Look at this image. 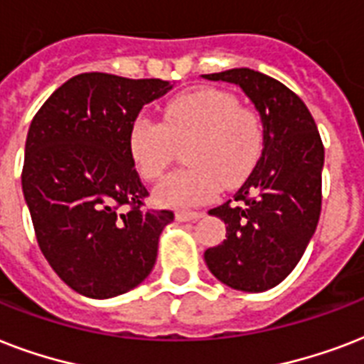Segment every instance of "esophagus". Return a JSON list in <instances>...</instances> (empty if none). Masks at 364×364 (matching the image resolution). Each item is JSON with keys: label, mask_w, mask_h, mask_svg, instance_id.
Masks as SVG:
<instances>
[{"label": "esophagus", "mask_w": 364, "mask_h": 364, "mask_svg": "<svg viewBox=\"0 0 364 364\" xmlns=\"http://www.w3.org/2000/svg\"><path fill=\"white\" fill-rule=\"evenodd\" d=\"M202 217H204V213H200V211H177L176 221L179 223L198 221V219H202Z\"/></svg>", "instance_id": "1"}]
</instances>
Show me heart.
I'll list each match as a JSON object with an SVG mask.
<instances>
[{"label":"heart","mask_w":364,"mask_h":364,"mask_svg":"<svg viewBox=\"0 0 364 364\" xmlns=\"http://www.w3.org/2000/svg\"><path fill=\"white\" fill-rule=\"evenodd\" d=\"M191 143L185 162L154 191V202L173 210H191L245 179L260 153L262 132L253 111L238 107L234 96L215 88H198L164 107V122L137 117L128 147L139 176L159 179L176 156V147Z\"/></svg>","instance_id":"b5f03b06"}]
</instances>
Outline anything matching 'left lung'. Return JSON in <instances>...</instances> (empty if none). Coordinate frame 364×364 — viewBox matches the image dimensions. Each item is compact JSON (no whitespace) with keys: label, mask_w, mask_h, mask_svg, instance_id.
<instances>
[{"label":"left lung","mask_w":364,"mask_h":364,"mask_svg":"<svg viewBox=\"0 0 364 364\" xmlns=\"http://www.w3.org/2000/svg\"><path fill=\"white\" fill-rule=\"evenodd\" d=\"M202 77L242 88L262 124V153L236 204L210 210L227 225V240L204 260L228 287L262 293L294 270L316 232L325 149L304 102L276 79L249 68Z\"/></svg>","instance_id":"1"}]
</instances>
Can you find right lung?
<instances>
[{"mask_svg":"<svg viewBox=\"0 0 364 364\" xmlns=\"http://www.w3.org/2000/svg\"><path fill=\"white\" fill-rule=\"evenodd\" d=\"M173 85L109 73L71 77L28 130L22 193L37 243L60 279L88 299H113L145 282L168 210L143 211L128 137L143 105ZM132 205L130 212L120 211Z\"/></svg>","mask_w":364,"mask_h":364,"instance_id":"obj_1","label":"right lung"}]
</instances>
